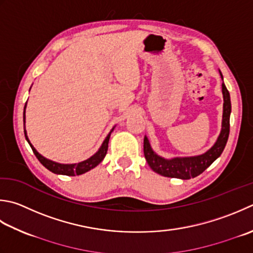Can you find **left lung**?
Returning a JSON list of instances; mask_svg holds the SVG:
<instances>
[{
    "instance_id": "obj_1",
    "label": "left lung",
    "mask_w": 253,
    "mask_h": 253,
    "mask_svg": "<svg viewBox=\"0 0 253 253\" xmlns=\"http://www.w3.org/2000/svg\"><path fill=\"white\" fill-rule=\"evenodd\" d=\"M221 86L222 95H224V113H222L221 131L215 145L204 155L189 158H175V159L172 160L163 159V158L156 155L152 151L149 141H148L147 137H145V139H143V153H145L148 165L156 173H159V174L168 177L189 180L191 177L200 175L221 155V152L225 149L227 140H228L230 128L229 118L231 112L229 92L224 83H222Z\"/></svg>"
}]
</instances>
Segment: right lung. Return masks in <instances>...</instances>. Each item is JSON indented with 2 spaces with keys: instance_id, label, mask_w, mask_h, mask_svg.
<instances>
[{
  "instance_id": "right-lung-1",
  "label": "right lung",
  "mask_w": 253,
  "mask_h": 253,
  "mask_svg": "<svg viewBox=\"0 0 253 253\" xmlns=\"http://www.w3.org/2000/svg\"><path fill=\"white\" fill-rule=\"evenodd\" d=\"M25 107H26V105H25ZM24 132H25V138H26V140L28 141L29 146L32 147L34 155L36 156L39 162H41L44 168H47L49 171L56 173V174L72 175V176L83 174V173H85L88 170L93 169V168H95L98 163H100L104 159V157L106 156L107 148H108V140H110V136H111V133H108L107 137L105 138V140H104V142H103L102 147L100 148V150H98L95 155L92 156L91 158H88L87 160L82 161L80 163H76V165H61V163H57V162L48 160V159H46V158H43L42 156L39 155V153L36 151V149H35V148L32 146V143L29 142L27 135H26V130H25V111H24Z\"/></svg>"
}]
</instances>
